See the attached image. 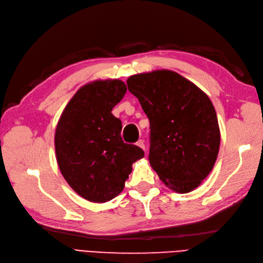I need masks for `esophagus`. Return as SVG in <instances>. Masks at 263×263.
I'll use <instances>...</instances> for the list:
<instances>
[{
  "label": "esophagus",
  "instance_id": "34e87169",
  "mask_svg": "<svg viewBox=\"0 0 263 263\" xmlns=\"http://www.w3.org/2000/svg\"><path fill=\"white\" fill-rule=\"evenodd\" d=\"M136 145L138 146V147H140L142 150H146V147H145V142H144V140H138L137 142H136Z\"/></svg>",
  "mask_w": 263,
  "mask_h": 263
}]
</instances>
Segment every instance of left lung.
<instances>
[{"label": "left lung", "mask_w": 263, "mask_h": 263, "mask_svg": "<svg viewBox=\"0 0 263 263\" xmlns=\"http://www.w3.org/2000/svg\"><path fill=\"white\" fill-rule=\"evenodd\" d=\"M150 122L149 162L164 184L189 193L201 184L217 159L220 132L210 98L171 70L127 79Z\"/></svg>", "instance_id": "left-lung-1"}]
</instances>
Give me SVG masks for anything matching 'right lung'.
<instances>
[{
	"label": "right lung",
	"mask_w": 263,
	"mask_h": 263,
	"mask_svg": "<svg viewBox=\"0 0 263 263\" xmlns=\"http://www.w3.org/2000/svg\"><path fill=\"white\" fill-rule=\"evenodd\" d=\"M126 84L97 80L83 85L69 101L54 133L59 169L68 184L85 200L105 203L122 192L141 148L125 144L122 122L112 114Z\"/></svg>",
	"instance_id": "1"
}]
</instances>
